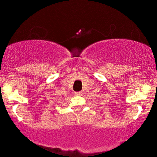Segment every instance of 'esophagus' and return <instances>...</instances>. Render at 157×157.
Returning <instances> with one entry per match:
<instances>
[{
  "label": "esophagus",
  "instance_id": "1",
  "mask_svg": "<svg viewBox=\"0 0 157 157\" xmlns=\"http://www.w3.org/2000/svg\"><path fill=\"white\" fill-rule=\"evenodd\" d=\"M75 95H77V96H81L82 93L81 92H77V93H75Z\"/></svg>",
  "mask_w": 157,
  "mask_h": 157
}]
</instances>
